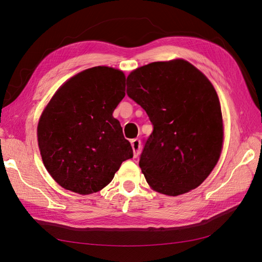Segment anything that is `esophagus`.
<instances>
[{"instance_id": "obj_1", "label": "esophagus", "mask_w": 262, "mask_h": 262, "mask_svg": "<svg viewBox=\"0 0 262 262\" xmlns=\"http://www.w3.org/2000/svg\"><path fill=\"white\" fill-rule=\"evenodd\" d=\"M132 148L134 150V158H137L140 154V150H142V143L138 138H135L132 140Z\"/></svg>"}]
</instances>
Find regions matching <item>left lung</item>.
<instances>
[{
  "label": "left lung",
  "instance_id": "1",
  "mask_svg": "<svg viewBox=\"0 0 262 262\" xmlns=\"http://www.w3.org/2000/svg\"><path fill=\"white\" fill-rule=\"evenodd\" d=\"M127 95L154 126L139 167L154 190L168 196L197 188L218 163L224 142L212 84L185 59L154 62L127 77Z\"/></svg>",
  "mask_w": 262,
  "mask_h": 262
}]
</instances>
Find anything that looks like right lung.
I'll use <instances>...</instances> for the list:
<instances>
[{
    "instance_id": "1",
    "label": "right lung",
    "mask_w": 262,
    "mask_h": 262,
    "mask_svg": "<svg viewBox=\"0 0 262 262\" xmlns=\"http://www.w3.org/2000/svg\"><path fill=\"white\" fill-rule=\"evenodd\" d=\"M122 71L96 66L70 78L52 97L37 125L45 168L63 188L80 195L108 185L133 157L113 112L125 96Z\"/></svg>"
}]
</instances>
